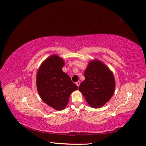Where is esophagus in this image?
Segmentation results:
<instances>
[{"label":"esophagus","instance_id":"esophagus-1","mask_svg":"<svg viewBox=\"0 0 146 146\" xmlns=\"http://www.w3.org/2000/svg\"><path fill=\"white\" fill-rule=\"evenodd\" d=\"M76 85L78 86H80V81H78V82H77L76 83Z\"/></svg>","mask_w":146,"mask_h":146}]
</instances>
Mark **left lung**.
<instances>
[{"mask_svg":"<svg viewBox=\"0 0 146 146\" xmlns=\"http://www.w3.org/2000/svg\"><path fill=\"white\" fill-rule=\"evenodd\" d=\"M84 75L79 90L90 107L104 106L112 97L115 87L112 72L102 62L95 60L89 62Z\"/></svg>","mask_w":146,"mask_h":146,"instance_id":"obj_1","label":"left lung"}]
</instances>
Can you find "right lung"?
I'll return each instance as SVG.
<instances>
[{"instance_id":"1","label":"right lung","mask_w":146,"mask_h":146,"mask_svg":"<svg viewBox=\"0 0 146 146\" xmlns=\"http://www.w3.org/2000/svg\"><path fill=\"white\" fill-rule=\"evenodd\" d=\"M64 61L54 54L40 66L37 73V89L42 100L49 106L61 110L66 107L70 94L78 88L63 72Z\"/></svg>"}]
</instances>
